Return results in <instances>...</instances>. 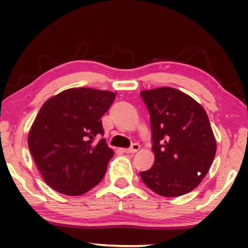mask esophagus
Listing matches in <instances>:
<instances>
[{"label": "esophagus", "mask_w": 248, "mask_h": 248, "mask_svg": "<svg viewBox=\"0 0 248 248\" xmlns=\"http://www.w3.org/2000/svg\"><path fill=\"white\" fill-rule=\"evenodd\" d=\"M139 149H140V144L133 143L132 147H130V148H126V149H122V150H124V153L129 154V153H136Z\"/></svg>", "instance_id": "obj_1"}]
</instances>
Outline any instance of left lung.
<instances>
[{"instance_id": "8db88e82", "label": "left lung", "mask_w": 248, "mask_h": 248, "mask_svg": "<svg viewBox=\"0 0 248 248\" xmlns=\"http://www.w3.org/2000/svg\"><path fill=\"white\" fill-rule=\"evenodd\" d=\"M150 115L154 166L140 172L143 183L163 197L192 191L206 176L217 143L203 107L172 87L141 91Z\"/></svg>"}]
</instances>
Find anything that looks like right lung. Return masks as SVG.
<instances>
[{"label":"right lung","instance_id":"add662e5","mask_svg":"<svg viewBox=\"0 0 248 248\" xmlns=\"http://www.w3.org/2000/svg\"><path fill=\"white\" fill-rule=\"evenodd\" d=\"M116 94L79 87L44 102L28 136V146L43 179L56 191L79 196L104 178L114 152L101 139V116Z\"/></svg>","mask_w":248,"mask_h":248}]
</instances>
